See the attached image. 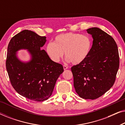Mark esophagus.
Instances as JSON below:
<instances>
[{
	"label": "esophagus",
	"instance_id": "34e87169",
	"mask_svg": "<svg viewBox=\"0 0 125 125\" xmlns=\"http://www.w3.org/2000/svg\"><path fill=\"white\" fill-rule=\"evenodd\" d=\"M63 68H64V70H66V69H67L68 68V66L66 65H63Z\"/></svg>",
	"mask_w": 125,
	"mask_h": 125
}]
</instances>
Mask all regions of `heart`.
<instances>
[{
	"label": "heart",
	"mask_w": 125,
	"mask_h": 125,
	"mask_svg": "<svg viewBox=\"0 0 125 125\" xmlns=\"http://www.w3.org/2000/svg\"><path fill=\"white\" fill-rule=\"evenodd\" d=\"M92 47V39L88 35L76 33L57 35L53 42L46 47V52L52 61L58 62L64 55L73 65L83 62L89 55Z\"/></svg>",
	"instance_id": "obj_1"
}]
</instances>
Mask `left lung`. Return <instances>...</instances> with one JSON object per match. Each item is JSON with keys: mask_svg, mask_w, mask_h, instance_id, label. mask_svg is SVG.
<instances>
[{"mask_svg": "<svg viewBox=\"0 0 125 125\" xmlns=\"http://www.w3.org/2000/svg\"><path fill=\"white\" fill-rule=\"evenodd\" d=\"M93 37L89 55L71 68L76 93L81 98L94 100L113 86L119 65L118 49L113 37L97 27L86 30Z\"/></svg>", "mask_w": 125, "mask_h": 125, "instance_id": "obj_1", "label": "left lung"}]
</instances>
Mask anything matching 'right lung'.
<instances>
[{
  "label": "right lung",
  "instance_id": "1",
  "mask_svg": "<svg viewBox=\"0 0 125 125\" xmlns=\"http://www.w3.org/2000/svg\"><path fill=\"white\" fill-rule=\"evenodd\" d=\"M46 37L23 30L14 36L8 44L6 69L13 88L22 96L35 101H43L52 95L60 75L64 72L61 64L54 62L41 48ZM27 49L30 61H21L18 51Z\"/></svg>",
  "mask_w": 125,
  "mask_h": 125
}]
</instances>
